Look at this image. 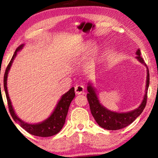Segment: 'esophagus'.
I'll use <instances>...</instances> for the list:
<instances>
[{"mask_svg":"<svg viewBox=\"0 0 158 158\" xmlns=\"http://www.w3.org/2000/svg\"><path fill=\"white\" fill-rule=\"evenodd\" d=\"M74 90H75L77 94H81L84 91V86L82 85L77 84L75 85V88H74Z\"/></svg>","mask_w":158,"mask_h":158,"instance_id":"34e87169","label":"esophagus"}]
</instances>
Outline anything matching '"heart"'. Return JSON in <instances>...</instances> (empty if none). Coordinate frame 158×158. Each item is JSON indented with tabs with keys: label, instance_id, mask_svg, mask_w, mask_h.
<instances>
[{
	"label": "heart",
	"instance_id": "1",
	"mask_svg": "<svg viewBox=\"0 0 158 158\" xmlns=\"http://www.w3.org/2000/svg\"><path fill=\"white\" fill-rule=\"evenodd\" d=\"M89 44H90V45H91V44H90V43H89ZM90 45H89V46H90Z\"/></svg>",
	"mask_w": 158,
	"mask_h": 158
}]
</instances>
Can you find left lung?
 Instances as JSON below:
<instances>
[{
	"mask_svg": "<svg viewBox=\"0 0 158 158\" xmlns=\"http://www.w3.org/2000/svg\"><path fill=\"white\" fill-rule=\"evenodd\" d=\"M136 58L141 63L146 66L145 62L141 56L140 49L136 52ZM147 68V67H146ZM147 77H146V93L144 95L142 102L137 109H134L132 111L125 113H118V112L111 111L109 110L105 106L100 104L98 100V95L96 94L95 89L91 83H89L87 87L88 93L87 99L89 101L90 111L93 116L94 117L97 123L104 129L108 130H117L123 129L127 127L135 121L139 115L142 113L143 110L145 108L147 102V93L149 86V71L147 68Z\"/></svg>",
	"mask_w": 158,
	"mask_h": 158,
	"instance_id": "1",
	"label": "left lung"
}]
</instances>
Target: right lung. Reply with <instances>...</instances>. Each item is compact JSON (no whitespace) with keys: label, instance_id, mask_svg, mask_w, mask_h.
Here are the masks:
<instances>
[{"label":"right lung","instance_id":"add662e5","mask_svg":"<svg viewBox=\"0 0 158 158\" xmlns=\"http://www.w3.org/2000/svg\"><path fill=\"white\" fill-rule=\"evenodd\" d=\"M24 44H21L19 47L17 48V49L13 54V56L11 60L7 65L6 69H5V74H4V79H3V85H4V89L5 92V95H6L7 104H8V108L10 113L11 114L13 120L15 122L18 123L21 127H23L26 132L31 134V135L35 136H38V137H51V136L55 135L60 132V130L62 129L63 127V125L65 124V118L68 114V109L69 105H70L72 100H73L74 96H75V93H74V88L72 87L68 92L65 93L62 97L58 101V104L54 110H53V113L51 114V116L47 118L46 120L44 121L39 123L36 124H31L26 123L22 120H21L19 118L17 114H15L14 109L12 105L11 101L9 98L8 91H7V75H8V73L11 68L12 64L14 61V59L17 54V52L21 50ZM1 88V84H0Z\"/></svg>","mask_w":158,"mask_h":158}]
</instances>
